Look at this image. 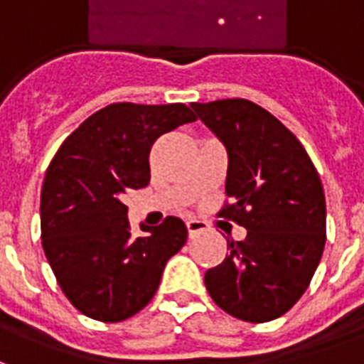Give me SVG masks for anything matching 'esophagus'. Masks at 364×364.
<instances>
[{
	"mask_svg": "<svg viewBox=\"0 0 364 364\" xmlns=\"http://www.w3.org/2000/svg\"><path fill=\"white\" fill-rule=\"evenodd\" d=\"M208 228V224L203 220H187V232H189V237L197 236L200 232H205Z\"/></svg>",
	"mask_w": 364,
	"mask_h": 364,
	"instance_id": "obj_1",
	"label": "esophagus"
}]
</instances>
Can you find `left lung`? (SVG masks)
<instances>
[{"label":"left lung","instance_id":"left-lung-1","mask_svg":"<svg viewBox=\"0 0 364 364\" xmlns=\"http://www.w3.org/2000/svg\"><path fill=\"white\" fill-rule=\"evenodd\" d=\"M228 150L218 216L247 230L208 269V294L237 320L263 323L289 312L312 281L326 245V195L296 136L247 99L191 103Z\"/></svg>","mask_w":364,"mask_h":364}]
</instances>
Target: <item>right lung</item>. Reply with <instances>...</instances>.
I'll use <instances>...</instances> for the list:
<instances>
[{
  "instance_id": "1",
  "label": "right lung",
  "mask_w": 364,
  "mask_h": 364,
  "mask_svg": "<svg viewBox=\"0 0 364 364\" xmlns=\"http://www.w3.org/2000/svg\"><path fill=\"white\" fill-rule=\"evenodd\" d=\"M197 120L187 105L112 103L68 136L44 175L41 237L60 289L87 318L117 323L150 302L187 228L167 216L130 234L122 198L150 183L159 136Z\"/></svg>"
}]
</instances>
